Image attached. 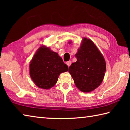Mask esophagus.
Listing matches in <instances>:
<instances>
[{
    "mask_svg": "<svg viewBox=\"0 0 130 130\" xmlns=\"http://www.w3.org/2000/svg\"><path fill=\"white\" fill-rule=\"evenodd\" d=\"M66 64L68 65V67H69L70 65H71V62H70V61H68V62H66Z\"/></svg>",
    "mask_w": 130,
    "mask_h": 130,
    "instance_id": "esophagus-1",
    "label": "esophagus"
}]
</instances>
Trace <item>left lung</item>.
<instances>
[{
	"mask_svg": "<svg viewBox=\"0 0 130 130\" xmlns=\"http://www.w3.org/2000/svg\"><path fill=\"white\" fill-rule=\"evenodd\" d=\"M71 44L72 42L69 41ZM77 61L68 72L76 87L83 92H91L99 87L104 79L106 63L104 56L92 40L84 37L75 54Z\"/></svg>",
	"mask_w": 130,
	"mask_h": 130,
	"instance_id": "1",
	"label": "left lung"
}]
</instances>
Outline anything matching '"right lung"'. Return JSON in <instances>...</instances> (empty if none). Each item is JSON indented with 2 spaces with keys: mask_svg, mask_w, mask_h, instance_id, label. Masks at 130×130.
Listing matches in <instances>:
<instances>
[{
  "mask_svg": "<svg viewBox=\"0 0 130 130\" xmlns=\"http://www.w3.org/2000/svg\"><path fill=\"white\" fill-rule=\"evenodd\" d=\"M68 68L57 53L49 46L42 45L30 61L29 73L37 87L49 89L54 86L61 73L68 71Z\"/></svg>",
  "mask_w": 130,
  "mask_h": 130,
  "instance_id": "right-lung-1",
  "label": "right lung"
}]
</instances>
